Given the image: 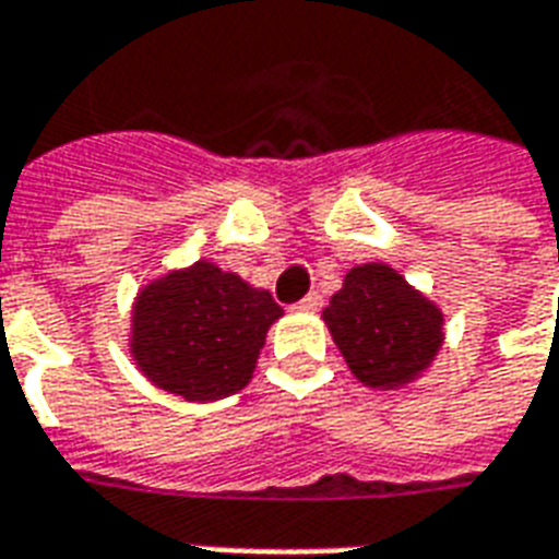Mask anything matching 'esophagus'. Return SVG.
Returning <instances> with one entry per match:
<instances>
[{
	"label": "esophagus",
	"instance_id": "34e87169",
	"mask_svg": "<svg viewBox=\"0 0 559 559\" xmlns=\"http://www.w3.org/2000/svg\"><path fill=\"white\" fill-rule=\"evenodd\" d=\"M321 306H324V297L318 295V292H312V295H306L304 300L295 306V309H297V312H318Z\"/></svg>",
	"mask_w": 559,
	"mask_h": 559
}]
</instances>
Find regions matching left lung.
Wrapping results in <instances>:
<instances>
[{"label": "left lung", "mask_w": 559, "mask_h": 559, "mask_svg": "<svg viewBox=\"0 0 559 559\" xmlns=\"http://www.w3.org/2000/svg\"><path fill=\"white\" fill-rule=\"evenodd\" d=\"M321 318L350 374L377 392L421 380L444 344L442 309L385 262L350 267Z\"/></svg>", "instance_id": "obj_1"}]
</instances>
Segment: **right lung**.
I'll use <instances>...</instances> for the list:
<instances>
[{
    "label": "right lung",
    "mask_w": 559,
    "mask_h": 559,
    "mask_svg": "<svg viewBox=\"0 0 559 559\" xmlns=\"http://www.w3.org/2000/svg\"><path fill=\"white\" fill-rule=\"evenodd\" d=\"M283 318L267 288L200 259L138 288L129 356L165 392L209 404L253 380L267 330Z\"/></svg>",
    "instance_id": "right-lung-1"
}]
</instances>
